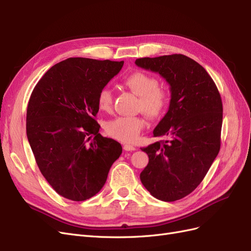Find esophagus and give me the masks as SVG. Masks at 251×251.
<instances>
[{"instance_id": "1", "label": "esophagus", "mask_w": 251, "mask_h": 251, "mask_svg": "<svg viewBox=\"0 0 251 251\" xmlns=\"http://www.w3.org/2000/svg\"><path fill=\"white\" fill-rule=\"evenodd\" d=\"M124 150L127 151H135L136 148L134 146H131V144H125Z\"/></svg>"}]
</instances>
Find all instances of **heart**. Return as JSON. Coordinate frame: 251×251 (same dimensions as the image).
I'll use <instances>...</instances> for the list:
<instances>
[{
	"instance_id": "heart-1",
	"label": "heart",
	"mask_w": 251,
	"mask_h": 251,
	"mask_svg": "<svg viewBox=\"0 0 251 251\" xmlns=\"http://www.w3.org/2000/svg\"><path fill=\"white\" fill-rule=\"evenodd\" d=\"M125 85L139 96L138 108L149 117H159L169 104V93L159 87L158 79L142 71L134 72L125 78ZM112 93L107 87L97 94L96 103L100 111H109L112 107ZM144 126V120L139 116H119L105 123L104 130L112 138L131 143L137 140Z\"/></svg>"
}]
</instances>
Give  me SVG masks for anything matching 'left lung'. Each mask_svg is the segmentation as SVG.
<instances>
[{
  "instance_id": "left-lung-1",
  "label": "left lung",
  "mask_w": 251,
  "mask_h": 251,
  "mask_svg": "<svg viewBox=\"0 0 251 251\" xmlns=\"http://www.w3.org/2000/svg\"><path fill=\"white\" fill-rule=\"evenodd\" d=\"M135 64L159 73L171 87L170 108L154 137H168L141 150L149 164L140 180L155 198L173 202L194 192L221 147L223 105L215 81L191 57H142Z\"/></svg>"
}]
</instances>
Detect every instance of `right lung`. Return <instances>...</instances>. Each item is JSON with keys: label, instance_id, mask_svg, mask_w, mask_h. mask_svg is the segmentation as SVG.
I'll list each match as a JSON object with an SVG mask.
<instances>
[{"label": "right lung", "instance_id": "obj_1", "mask_svg": "<svg viewBox=\"0 0 251 251\" xmlns=\"http://www.w3.org/2000/svg\"><path fill=\"white\" fill-rule=\"evenodd\" d=\"M123 66V60L67 58L43 75L30 96L28 141L43 176L66 199L95 196L123 153L119 142L100 134L95 120L98 92Z\"/></svg>", "mask_w": 251, "mask_h": 251}]
</instances>
